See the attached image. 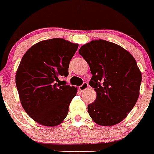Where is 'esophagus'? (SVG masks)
<instances>
[{
    "instance_id": "1",
    "label": "esophagus",
    "mask_w": 154,
    "mask_h": 154,
    "mask_svg": "<svg viewBox=\"0 0 154 154\" xmlns=\"http://www.w3.org/2000/svg\"><path fill=\"white\" fill-rule=\"evenodd\" d=\"M88 86H89V85H88V82H84L81 86H79V89H80V91H83L86 90L87 88H88Z\"/></svg>"
}]
</instances>
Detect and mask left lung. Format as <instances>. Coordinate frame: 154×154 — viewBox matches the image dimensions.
<instances>
[{
	"label": "left lung",
	"mask_w": 154,
	"mask_h": 154,
	"mask_svg": "<svg viewBox=\"0 0 154 154\" xmlns=\"http://www.w3.org/2000/svg\"><path fill=\"white\" fill-rule=\"evenodd\" d=\"M79 53L91 68V87L97 97L88 105L91 118L100 125H113L125 119L140 94L141 72L125 49L105 40L82 45Z\"/></svg>",
	"instance_id": "left-lung-1"
}]
</instances>
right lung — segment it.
<instances>
[{
	"instance_id": "add662e5",
	"label": "right lung",
	"mask_w": 154,
	"mask_h": 154,
	"mask_svg": "<svg viewBox=\"0 0 154 154\" xmlns=\"http://www.w3.org/2000/svg\"><path fill=\"white\" fill-rule=\"evenodd\" d=\"M78 45L63 38L44 40L24 55L16 73V87L23 109L33 120L56 126L66 117L77 88L60 77H67L69 61Z\"/></svg>"
}]
</instances>
